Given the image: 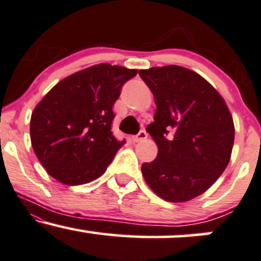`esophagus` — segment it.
Here are the masks:
<instances>
[{
  "label": "esophagus",
  "mask_w": 261,
  "mask_h": 261,
  "mask_svg": "<svg viewBox=\"0 0 261 261\" xmlns=\"http://www.w3.org/2000/svg\"><path fill=\"white\" fill-rule=\"evenodd\" d=\"M147 136H148V135H147L146 131H140L139 135H136V136H133V141H134V142H141V141L146 140Z\"/></svg>",
  "instance_id": "obj_1"
}]
</instances>
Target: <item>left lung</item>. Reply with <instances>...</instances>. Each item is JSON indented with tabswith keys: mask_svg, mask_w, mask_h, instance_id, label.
Wrapping results in <instances>:
<instances>
[{
	"mask_svg": "<svg viewBox=\"0 0 261 261\" xmlns=\"http://www.w3.org/2000/svg\"><path fill=\"white\" fill-rule=\"evenodd\" d=\"M139 74L156 106L147 133L158 155L142 164L144 181L166 202H188L212 187L230 162L233 119L220 93L196 71L165 65Z\"/></svg>",
	"mask_w": 261,
	"mask_h": 261,
	"instance_id": "8db88e82",
	"label": "left lung"
}]
</instances>
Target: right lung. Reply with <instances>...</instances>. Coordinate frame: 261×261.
<instances>
[{
  "instance_id": "add662e5",
  "label": "right lung",
  "mask_w": 261,
  "mask_h": 261,
  "mask_svg": "<svg viewBox=\"0 0 261 261\" xmlns=\"http://www.w3.org/2000/svg\"><path fill=\"white\" fill-rule=\"evenodd\" d=\"M136 69L103 63L69 75L37 103L30 119L34 152L47 174L68 185L103 175L125 141L112 134L113 106Z\"/></svg>"
}]
</instances>
